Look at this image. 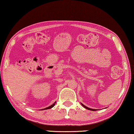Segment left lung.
I'll return each mask as SVG.
<instances>
[{
	"label": "left lung",
	"mask_w": 134,
	"mask_h": 134,
	"mask_svg": "<svg viewBox=\"0 0 134 134\" xmlns=\"http://www.w3.org/2000/svg\"><path fill=\"white\" fill-rule=\"evenodd\" d=\"M82 105H83L84 108H85L86 109H87V110H92V111H96V110H94V109H92V108H89L87 107H86L85 105H84L83 104H81Z\"/></svg>",
	"instance_id": "1"
}]
</instances>
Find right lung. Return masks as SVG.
<instances>
[{"label": "right lung", "mask_w": 134, "mask_h": 134, "mask_svg": "<svg viewBox=\"0 0 134 134\" xmlns=\"http://www.w3.org/2000/svg\"><path fill=\"white\" fill-rule=\"evenodd\" d=\"M55 102H54V104H53V105H50V107H47L46 108H45V109H46V110H47V109H50V108H52V107H54V105H55ZM45 109H44V110H45ZM43 110H44V109H43Z\"/></svg>", "instance_id": "right-lung-1"}]
</instances>
